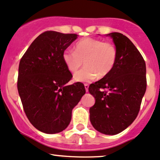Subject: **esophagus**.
<instances>
[{
  "instance_id": "esophagus-1",
  "label": "esophagus",
  "mask_w": 160,
  "mask_h": 160,
  "mask_svg": "<svg viewBox=\"0 0 160 160\" xmlns=\"http://www.w3.org/2000/svg\"><path fill=\"white\" fill-rule=\"evenodd\" d=\"M84 86H85L86 91V92H88V90H89V84L85 83V84H84Z\"/></svg>"
}]
</instances>
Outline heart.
<instances>
[{"mask_svg":"<svg viewBox=\"0 0 160 160\" xmlns=\"http://www.w3.org/2000/svg\"><path fill=\"white\" fill-rule=\"evenodd\" d=\"M117 49L113 43L92 38H84L74 46V52L66 49L62 53V60L70 72L75 73L76 82H91L97 78L108 76L117 63Z\"/></svg>","mask_w":160,"mask_h":160,"instance_id":"b5f03b06","label":"heart"}]
</instances>
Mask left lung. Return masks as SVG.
<instances>
[{
    "mask_svg": "<svg viewBox=\"0 0 160 160\" xmlns=\"http://www.w3.org/2000/svg\"><path fill=\"white\" fill-rule=\"evenodd\" d=\"M106 35L113 39L118 56L113 71L89 86L95 99L89 119L99 132L113 135L126 129L138 114L147 88L146 64L127 37L118 32Z\"/></svg>",
    "mask_w": 160,
    "mask_h": 160,
    "instance_id": "8db88e82",
    "label": "left lung"
}]
</instances>
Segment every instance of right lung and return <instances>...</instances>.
Returning <instances> with one entry per match:
<instances>
[{"mask_svg": "<svg viewBox=\"0 0 160 160\" xmlns=\"http://www.w3.org/2000/svg\"><path fill=\"white\" fill-rule=\"evenodd\" d=\"M78 36L53 31L42 33L20 60L18 92L28 119L42 132L65 129L73 108L86 93L81 82L68 85L72 74L62 60V53Z\"/></svg>", "mask_w": 160, "mask_h": 160, "instance_id": "right-lung-1", "label": "right lung"}]
</instances>
